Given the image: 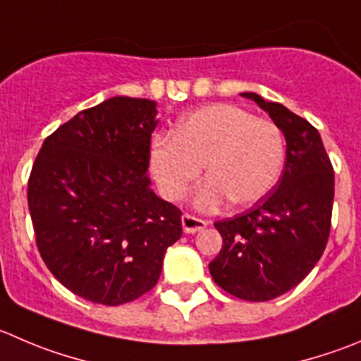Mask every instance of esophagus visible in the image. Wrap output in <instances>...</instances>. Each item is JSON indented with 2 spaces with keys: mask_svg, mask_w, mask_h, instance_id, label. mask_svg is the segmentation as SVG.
I'll list each match as a JSON object with an SVG mask.
<instances>
[{
  "mask_svg": "<svg viewBox=\"0 0 361 361\" xmlns=\"http://www.w3.org/2000/svg\"><path fill=\"white\" fill-rule=\"evenodd\" d=\"M207 226V221L202 218H197V216L184 214L183 216V228L186 234H195L198 230H204Z\"/></svg>",
  "mask_w": 361,
  "mask_h": 361,
  "instance_id": "obj_1",
  "label": "esophagus"
}]
</instances>
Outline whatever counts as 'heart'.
Here are the masks:
<instances>
[{
  "label": "heart",
  "mask_w": 361,
  "mask_h": 361,
  "mask_svg": "<svg viewBox=\"0 0 361 361\" xmlns=\"http://www.w3.org/2000/svg\"><path fill=\"white\" fill-rule=\"evenodd\" d=\"M286 136L267 118L234 104H212L178 122L173 135L150 145V173L166 200H180L207 171L197 197L212 209L230 198L238 207L253 205L273 191L283 173Z\"/></svg>",
  "instance_id": "obj_1"
}]
</instances>
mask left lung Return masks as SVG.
<instances>
[{
	"mask_svg": "<svg viewBox=\"0 0 361 361\" xmlns=\"http://www.w3.org/2000/svg\"><path fill=\"white\" fill-rule=\"evenodd\" d=\"M287 142L283 173L267 197L243 214L216 221L223 246L209 264L212 280L232 296L269 301L314 269L331 228L335 173L319 131L308 120L253 92Z\"/></svg>",
	"mask_w": 361,
	"mask_h": 361,
	"instance_id": "1",
	"label": "left lung"
}]
</instances>
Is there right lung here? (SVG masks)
<instances>
[{"mask_svg": "<svg viewBox=\"0 0 361 361\" xmlns=\"http://www.w3.org/2000/svg\"><path fill=\"white\" fill-rule=\"evenodd\" d=\"M156 102L111 97L47 136L28 178L35 241L71 293L116 307L159 280L180 209L150 190Z\"/></svg>", "mask_w": 361, "mask_h": 361, "instance_id": "add662e5", "label": "right lung"}]
</instances>
